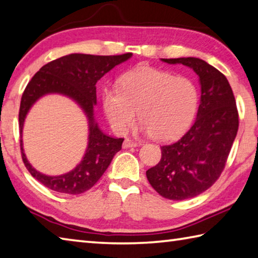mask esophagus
I'll use <instances>...</instances> for the list:
<instances>
[{
	"label": "esophagus",
	"instance_id": "34e87169",
	"mask_svg": "<svg viewBox=\"0 0 258 258\" xmlns=\"http://www.w3.org/2000/svg\"><path fill=\"white\" fill-rule=\"evenodd\" d=\"M135 146H137V143L136 142H134V141H132V139H129V138L124 139L123 148H129V147H135Z\"/></svg>",
	"mask_w": 258,
	"mask_h": 258
}]
</instances>
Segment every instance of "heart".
<instances>
[{"instance_id": "b5f03b06", "label": "heart", "mask_w": 258, "mask_h": 258, "mask_svg": "<svg viewBox=\"0 0 258 258\" xmlns=\"http://www.w3.org/2000/svg\"><path fill=\"white\" fill-rule=\"evenodd\" d=\"M200 90L187 77L152 68H138L121 79L120 89L103 93V107L112 128L123 134L138 111L144 130L161 141L186 132L196 116Z\"/></svg>"}]
</instances>
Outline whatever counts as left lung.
<instances>
[{
	"instance_id": "8db88e82",
	"label": "left lung",
	"mask_w": 258,
	"mask_h": 258,
	"mask_svg": "<svg viewBox=\"0 0 258 258\" xmlns=\"http://www.w3.org/2000/svg\"><path fill=\"white\" fill-rule=\"evenodd\" d=\"M162 61L191 68L202 87L191 128L179 141L162 146L160 162L146 171L151 186L162 197L183 201L204 192L220 178L237 136L239 115L231 86L222 72L197 57Z\"/></svg>"
}]
</instances>
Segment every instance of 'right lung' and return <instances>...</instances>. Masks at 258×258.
Here are the masks:
<instances>
[{"label":"right lung","instance_id":"1","mask_svg":"<svg viewBox=\"0 0 258 258\" xmlns=\"http://www.w3.org/2000/svg\"><path fill=\"white\" fill-rule=\"evenodd\" d=\"M132 53L121 55H90L70 54L48 62L36 72L26 86L19 108L20 150L24 164L33 177L54 191L79 195L96 183L117 152L123 138H113L103 134L94 122V105H96V83L115 66L124 62ZM67 94L78 102L90 121L89 147L83 161L66 175L49 177L36 171L26 161L22 150L21 133L24 117L31 105L45 93Z\"/></svg>","mask_w":258,"mask_h":258}]
</instances>
